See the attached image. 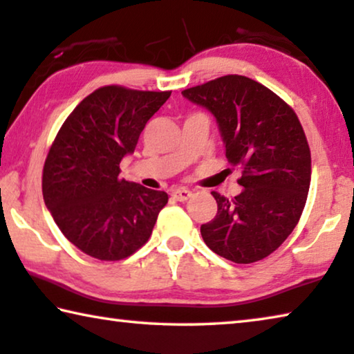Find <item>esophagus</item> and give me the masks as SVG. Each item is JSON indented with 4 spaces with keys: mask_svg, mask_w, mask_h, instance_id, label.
<instances>
[{
    "mask_svg": "<svg viewBox=\"0 0 354 354\" xmlns=\"http://www.w3.org/2000/svg\"><path fill=\"white\" fill-rule=\"evenodd\" d=\"M171 196L176 201H180V203H183V201H188L189 198H192V192H189V189H185V188H176L171 192Z\"/></svg>",
    "mask_w": 354,
    "mask_h": 354,
    "instance_id": "34e87169",
    "label": "esophagus"
}]
</instances>
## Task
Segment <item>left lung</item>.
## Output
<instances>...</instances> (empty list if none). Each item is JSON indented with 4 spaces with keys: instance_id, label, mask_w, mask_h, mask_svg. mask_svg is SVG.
Masks as SVG:
<instances>
[{
    "instance_id": "left-lung-1",
    "label": "left lung",
    "mask_w": 354,
    "mask_h": 354,
    "mask_svg": "<svg viewBox=\"0 0 354 354\" xmlns=\"http://www.w3.org/2000/svg\"><path fill=\"white\" fill-rule=\"evenodd\" d=\"M182 95L214 113L226 158L242 171L241 194L212 193L218 210L201 226L205 245L237 264L264 259L306 207L312 158L302 124L280 96L245 75H223Z\"/></svg>"
}]
</instances>
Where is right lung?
<instances>
[{
  "mask_svg": "<svg viewBox=\"0 0 354 354\" xmlns=\"http://www.w3.org/2000/svg\"><path fill=\"white\" fill-rule=\"evenodd\" d=\"M169 96L101 86L69 113L50 145L42 171L44 203L63 236L91 258L131 257L167 204V193L120 178V161Z\"/></svg>",
  "mask_w": 354,
  "mask_h": 354,
  "instance_id": "1",
  "label": "right lung"
}]
</instances>
